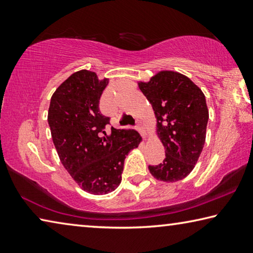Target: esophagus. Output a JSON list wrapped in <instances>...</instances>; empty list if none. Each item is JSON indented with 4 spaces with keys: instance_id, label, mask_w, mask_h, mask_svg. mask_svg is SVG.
<instances>
[{
    "instance_id": "1",
    "label": "esophagus",
    "mask_w": 253,
    "mask_h": 253,
    "mask_svg": "<svg viewBox=\"0 0 253 253\" xmlns=\"http://www.w3.org/2000/svg\"><path fill=\"white\" fill-rule=\"evenodd\" d=\"M136 129L140 132V135L143 136V138H146L147 134H146V129H145L143 123L138 122V124H137V126H136Z\"/></svg>"
}]
</instances>
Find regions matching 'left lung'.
Wrapping results in <instances>:
<instances>
[{"label": "left lung", "mask_w": 253, "mask_h": 253, "mask_svg": "<svg viewBox=\"0 0 253 253\" xmlns=\"http://www.w3.org/2000/svg\"><path fill=\"white\" fill-rule=\"evenodd\" d=\"M138 87L156 118V131L165 147V158L148 169L158 181L185 178L198 163L207 136L209 110L202 90L176 71H158Z\"/></svg>", "instance_id": "1"}]
</instances>
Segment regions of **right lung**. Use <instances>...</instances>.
Returning a JSON list of instances; mask_svg holds the SVG:
<instances>
[{"mask_svg":"<svg viewBox=\"0 0 253 253\" xmlns=\"http://www.w3.org/2000/svg\"><path fill=\"white\" fill-rule=\"evenodd\" d=\"M109 79L80 70L59 85L51 97L48 123L62 165L84 191L102 195L122 182L124 161L142 137L134 129L104 130L109 117L99 100Z\"/></svg>","mask_w":253,"mask_h":253,"instance_id":"obj_1","label":"right lung"}]
</instances>
